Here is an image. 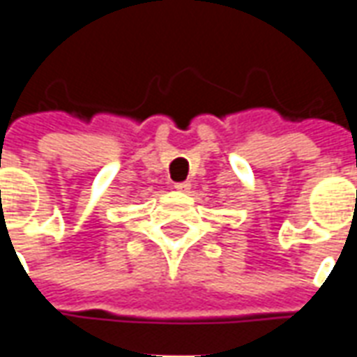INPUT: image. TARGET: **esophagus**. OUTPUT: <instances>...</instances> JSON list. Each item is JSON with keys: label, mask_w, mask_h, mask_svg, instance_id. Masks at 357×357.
<instances>
[{"label": "esophagus", "mask_w": 357, "mask_h": 357, "mask_svg": "<svg viewBox=\"0 0 357 357\" xmlns=\"http://www.w3.org/2000/svg\"><path fill=\"white\" fill-rule=\"evenodd\" d=\"M174 187L181 191V193H189L191 191V183L189 181H179V183H174Z\"/></svg>", "instance_id": "1"}]
</instances>
